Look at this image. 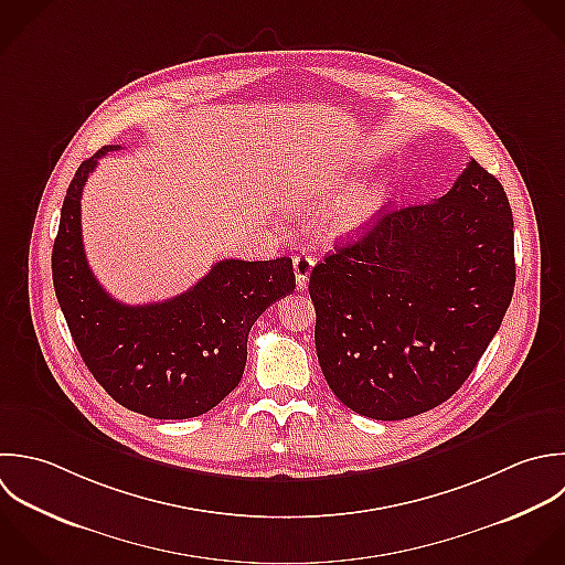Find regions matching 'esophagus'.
Segmentation results:
<instances>
[{"label":"esophagus","instance_id":"1","mask_svg":"<svg viewBox=\"0 0 565 565\" xmlns=\"http://www.w3.org/2000/svg\"><path fill=\"white\" fill-rule=\"evenodd\" d=\"M292 266H295V277H297V288L303 290L308 286V277L312 273V266H315V257L308 255V253H299L295 255L292 259Z\"/></svg>","mask_w":565,"mask_h":565}]
</instances>
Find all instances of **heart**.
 <instances>
[{"mask_svg":"<svg viewBox=\"0 0 565 565\" xmlns=\"http://www.w3.org/2000/svg\"><path fill=\"white\" fill-rule=\"evenodd\" d=\"M383 206V191L374 184H363L343 198L330 220L337 235H350L365 228Z\"/></svg>","mask_w":565,"mask_h":565,"instance_id":"obj_1","label":"heart"}]
</instances>
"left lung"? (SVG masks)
Listing matches in <instances>:
<instances>
[{
    "label": "left lung",
    "mask_w": 565,
    "mask_h": 565,
    "mask_svg": "<svg viewBox=\"0 0 565 565\" xmlns=\"http://www.w3.org/2000/svg\"><path fill=\"white\" fill-rule=\"evenodd\" d=\"M513 211L471 160L438 200L387 211L310 275L315 345L334 396L374 420L449 401L515 290Z\"/></svg>",
    "instance_id": "obj_1"
}]
</instances>
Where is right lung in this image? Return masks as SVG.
<instances>
[{
  "instance_id": "add662e5",
  "label": "right lung",
  "mask_w": 565,
  "mask_h": 565,
  "mask_svg": "<svg viewBox=\"0 0 565 565\" xmlns=\"http://www.w3.org/2000/svg\"><path fill=\"white\" fill-rule=\"evenodd\" d=\"M114 149L83 160L67 186L52 248L54 292L81 359L118 405L160 420L195 418L239 385L253 323L295 290L292 259H222L173 299L116 301L92 275L81 237L83 186Z\"/></svg>"
}]
</instances>
